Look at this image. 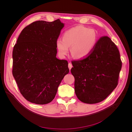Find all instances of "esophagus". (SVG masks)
<instances>
[{"label": "esophagus", "instance_id": "esophagus-1", "mask_svg": "<svg viewBox=\"0 0 132 132\" xmlns=\"http://www.w3.org/2000/svg\"><path fill=\"white\" fill-rule=\"evenodd\" d=\"M72 67H73V65H72V64H71V63H70V62L69 63V64H68V67H69V69L70 70L71 68H72Z\"/></svg>", "mask_w": 132, "mask_h": 132}]
</instances>
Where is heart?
I'll return each instance as SVG.
<instances>
[{"label":"heart","instance_id":"1","mask_svg":"<svg viewBox=\"0 0 132 132\" xmlns=\"http://www.w3.org/2000/svg\"><path fill=\"white\" fill-rule=\"evenodd\" d=\"M97 41V34L94 30L78 26L67 30L63 39L58 38L55 42L60 56L64 57L69 53L76 58L87 56L94 48Z\"/></svg>","mask_w":132,"mask_h":132}]
</instances>
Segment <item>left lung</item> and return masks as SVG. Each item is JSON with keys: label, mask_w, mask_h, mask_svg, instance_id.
<instances>
[{"label": "left lung", "mask_w": 132, "mask_h": 132, "mask_svg": "<svg viewBox=\"0 0 132 132\" xmlns=\"http://www.w3.org/2000/svg\"><path fill=\"white\" fill-rule=\"evenodd\" d=\"M71 63L75 93L84 103L93 104L104 100L118 85L122 65L120 54L107 36L98 39L85 58Z\"/></svg>", "instance_id": "1"}]
</instances>
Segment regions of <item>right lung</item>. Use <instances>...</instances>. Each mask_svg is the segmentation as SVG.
<instances>
[{
    "label": "right lung",
    "instance_id": "right-lung-1",
    "mask_svg": "<svg viewBox=\"0 0 132 132\" xmlns=\"http://www.w3.org/2000/svg\"><path fill=\"white\" fill-rule=\"evenodd\" d=\"M64 24L39 20L26 26L13 51V77L27 101L45 105L54 98L58 87L68 74V62L56 58L55 42Z\"/></svg>",
    "mask_w": 132,
    "mask_h": 132
}]
</instances>
